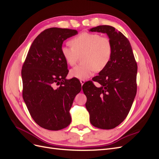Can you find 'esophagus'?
Instances as JSON below:
<instances>
[{"label": "esophagus", "instance_id": "1", "mask_svg": "<svg viewBox=\"0 0 159 159\" xmlns=\"http://www.w3.org/2000/svg\"><path fill=\"white\" fill-rule=\"evenodd\" d=\"M80 83H81V85H83L84 84V83H85V80H80Z\"/></svg>", "mask_w": 159, "mask_h": 159}]
</instances>
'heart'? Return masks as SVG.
I'll list each match as a JSON object with an SVG mask.
<instances>
[{
  "instance_id": "obj_1",
  "label": "heart",
  "mask_w": 159,
  "mask_h": 159,
  "mask_svg": "<svg viewBox=\"0 0 159 159\" xmlns=\"http://www.w3.org/2000/svg\"><path fill=\"white\" fill-rule=\"evenodd\" d=\"M71 47L64 46L61 52L65 61L73 66L82 55L83 64L70 70V76L85 80L93 72L101 71L106 68L113 54V44L109 38L98 33L82 32L70 41Z\"/></svg>"
}]
</instances>
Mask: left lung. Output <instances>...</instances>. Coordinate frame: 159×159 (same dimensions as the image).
Masks as SVG:
<instances>
[{"label":"left lung","mask_w":159,"mask_h":159,"mask_svg":"<svg viewBox=\"0 0 159 159\" xmlns=\"http://www.w3.org/2000/svg\"><path fill=\"white\" fill-rule=\"evenodd\" d=\"M89 32L107 34L113 44V54L106 68L82 89L87 97L85 107L90 123L95 127L111 129L127 116L137 93V64L131 44L123 34L108 25L92 28Z\"/></svg>","instance_id":"1"}]
</instances>
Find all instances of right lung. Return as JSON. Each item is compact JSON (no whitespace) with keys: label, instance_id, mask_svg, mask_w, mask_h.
I'll return each mask as SVG.
<instances>
[{"label":"right lung","instance_id":"1","mask_svg":"<svg viewBox=\"0 0 159 159\" xmlns=\"http://www.w3.org/2000/svg\"><path fill=\"white\" fill-rule=\"evenodd\" d=\"M77 34L68 28L44 30L32 42L22 66L23 99L34 121L48 130L69 125L70 110L81 89L78 80L66 78L68 64L61 52L64 41Z\"/></svg>","mask_w":159,"mask_h":159}]
</instances>
